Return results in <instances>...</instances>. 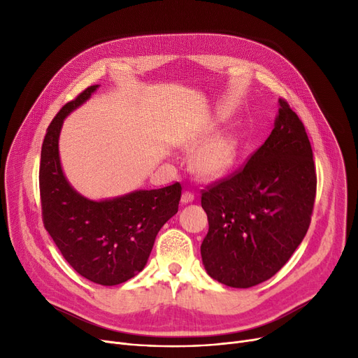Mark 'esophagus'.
I'll return each mask as SVG.
<instances>
[{"label":"esophagus","instance_id":"esophagus-1","mask_svg":"<svg viewBox=\"0 0 358 358\" xmlns=\"http://www.w3.org/2000/svg\"><path fill=\"white\" fill-rule=\"evenodd\" d=\"M193 200H194V194L193 193H190V192H184L182 193V196H181V203L182 204H189Z\"/></svg>","mask_w":358,"mask_h":358}]
</instances>
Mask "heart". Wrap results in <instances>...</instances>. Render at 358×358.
Wrapping results in <instances>:
<instances>
[{
  "label": "heart",
  "mask_w": 358,
  "mask_h": 358,
  "mask_svg": "<svg viewBox=\"0 0 358 358\" xmlns=\"http://www.w3.org/2000/svg\"><path fill=\"white\" fill-rule=\"evenodd\" d=\"M217 131L213 123L206 124L182 146L189 152H196L193 157V171L203 181H216L228 176L236 159V143L232 138H216Z\"/></svg>",
  "instance_id": "obj_1"
}]
</instances>
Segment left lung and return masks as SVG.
<instances>
[{"label": "left lung", "instance_id": "obj_1", "mask_svg": "<svg viewBox=\"0 0 358 358\" xmlns=\"http://www.w3.org/2000/svg\"><path fill=\"white\" fill-rule=\"evenodd\" d=\"M274 129L239 171L201 193L209 232L201 259L219 283L248 289L271 278L303 241L316 173L305 126L286 100Z\"/></svg>", "mask_w": 358, "mask_h": 358}]
</instances>
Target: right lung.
Listing matches in <instances>:
<instances>
[{
	"label": "right lung",
	"mask_w": 358,
	"mask_h": 358,
	"mask_svg": "<svg viewBox=\"0 0 358 358\" xmlns=\"http://www.w3.org/2000/svg\"><path fill=\"white\" fill-rule=\"evenodd\" d=\"M99 85L66 103L48 127L42 145L39 185L45 228L69 266L101 286H116L146 266L155 238L178 212L181 185L136 190L106 200H90L72 189L59 159L64 119L84 104Z\"/></svg>",
	"instance_id": "add662e5"
}]
</instances>
